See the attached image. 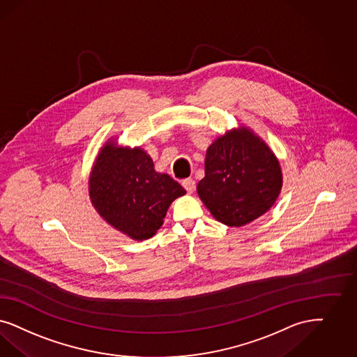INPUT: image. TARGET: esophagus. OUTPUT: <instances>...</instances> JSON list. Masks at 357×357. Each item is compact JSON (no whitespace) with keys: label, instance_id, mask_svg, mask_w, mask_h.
I'll list each match as a JSON object with an SVG mask.
<instances>
[{"label":"esophagus","instance_id":"esophagus-1","mask_svg":"<svg viewBox=\"0 0 357 357\" xmlns=\"http://www.w3.org/2000/svg\"><path fill=\"white\" fill-rule=\"evenodd\" d=\"M182 185L185 187V191L188 192V194H192L194 191H195V181L192 179V178H187V179H185L183 182H182Z\"/></svg>","mask_w":357,"mask_h":357}]
</instances>
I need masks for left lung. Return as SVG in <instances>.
<instances>
[{
  "label": "left lung",
  "mask_w": 357,
  "mask_h": 357,
  "mask_svg": "<svg viewBox=\"0 0 357 357\" xmlns=\"http://www.w3.org/2000/svg\"><path fill=\"white\" fill-rule=\"evenodd\" d=\"M197 194L212 216L243 227L268 212L282 188L280 162L250 129L241 126L209 145Z\"/></svg>",
  "instance_id": "1"
}]
</instances>
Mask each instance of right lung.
<instances>
[{
    "instance_id": "add662e5",
    "label": "right lung",
    "mask_w": 357,
    "mask_h": 357,
    "mask_svg": "<svg viewBox=\"0 0 357 357\" xmlns=\"http://www.w3.org/2000/svg\"><path fill=\"white\" fill-rule=\"evenodd\" d=\"M89 199L98 215L133 240H148L160 229L166 212L185 190L141 148H119L108 141L89 175Z\"/></svg>"
}]
</instances>
